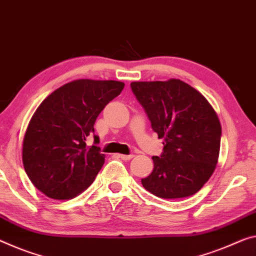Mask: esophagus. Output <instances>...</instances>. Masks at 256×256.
Here are the masks:
<instances>
[{
	"mask_svg": "<svg viewBox=\"0 0 256 256\" xmlns=\"http://www.w3.org/2000/svg\"><path fill=\"white\" fill-rule=\"evenodd\" d=\"M132 156H134L132 154H119V158L122 159V160H126V161L130 160Z\"/></svg>",
	"mask_w": 256,
	"mask_h": 256,
	"instance_id": "34e87169",
	"label": "esophagus"
}]
</instances>
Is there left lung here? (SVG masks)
<instances>
[{
	"label": "left lung",
	"mask_w": 256,
	"mask_h": 256,
	"mask_svg": "<svg viewBox=\"0 0 256 256\" xmlns=\"http://www.w3.org/2000/svg\"><path fill=\"white\" fill-rule=\"evenodd\" d=\"M153 130L164 140L154 168L142 184L159 198L190 196L214 172L221 144V124L214 108L198 90L186 82H132Z\"/></svg>",
	"instance_id": "left-lung-1"
}]
</instances>
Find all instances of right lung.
I'll use <instances>...</instances> for the list:
<instances>
[{
  "label": "right lung",
  "instance_id": "1",
  "mask_svg": "<svg viewBox=\"0 0 256 256\" xmlns=\"http://www.w3.org/2000/svg\"><path fill=\"white\" fill-rule=\"evenodd\" d=\"M120 81L76 80L42 102L30 121L22 143V164L34 186L52 199H72L90 186L103 167L94 124L112 100ZM94 134L96 144L85 142Z\"/></svg>",
  "mask_w": 256,
  "mask_h": 256
}]
</instances>
